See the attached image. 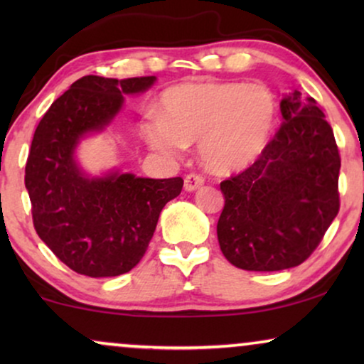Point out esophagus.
Instances as JSON below:
<instances>
[{"label":"esophagus","instance_id":"34e87169","mask_svg":"<svg viewBox=\"0 0 364 364\" xmlns=\"http://www.w3.org/2000/svg\"><path fill=\"white\" fill-rule=\"evenodd\" d=\"M203 182H205V178H203L200 173L192 172V173H187L186 178H183V187H186L187 192H193L197 191Z\"/></svg>","mask_w":364,"mask_h":364}]
</instances>
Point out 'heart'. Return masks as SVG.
I'll use <instances>...</instances> for the list:
<instances>
[{
	"label": "heart",
	"instance_id": "obj_1",
	"mask_svg": "<svg viewBox=\"0 0 364 364\" xmlns=\"http://www.w3.org/2000/svg\"><path fill=\"white\" fill-rule=\"evenodd\" d=\"M161 117L144 124L149 146L178 157L200 141V157L212 171L225 173L260 156L275 124L277 106L263 84L183 82L159 99Z\"/></svg>",
	"mask_w": 364,
	"mask_h": 364
}]
</instances>
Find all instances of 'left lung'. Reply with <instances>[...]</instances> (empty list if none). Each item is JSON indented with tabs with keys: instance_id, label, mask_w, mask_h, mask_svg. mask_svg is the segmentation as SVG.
Instances as JSON below:
<instances>
[{
	"instance_id": "8db88e82",
	"label": "left lung",
	"mask_w": 364,
	"mask_h": 364,
	"mask_svg": "<svg viewBox=\"0 0 364 364\" xmlns=\"http://www.w3.org/2000/svg\"><path fill=\"white\" fill-rule=\"evenodd\" d=\"M280 111L282 126L260 157L220 183V250L248 272L300 265L340 210L341 159L325 114L298 91L282 99Z\"/></svg>"
}]
</instances>
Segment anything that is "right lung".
Segmentation results:
<instances>
[{"instance_id":"right-lung-1","label":"right lung","mask_w":364,"mask_h":364,"mask_svg":"<svg viewBox=\"0 0 364 364\" xmlns=\"http://www.w3.org/2000/svg\"><path fill=\"white\" fill-rule=\"evenodd\" d=\"M154 81L156 76H84L51 104L34 131L24 171L34 228L81 275L131 272L147 250L164 205L182 191V177H87L74 159L79 141L102 131L121 111L124 94L147 91Z\"/></svg>"}]
</instances>
